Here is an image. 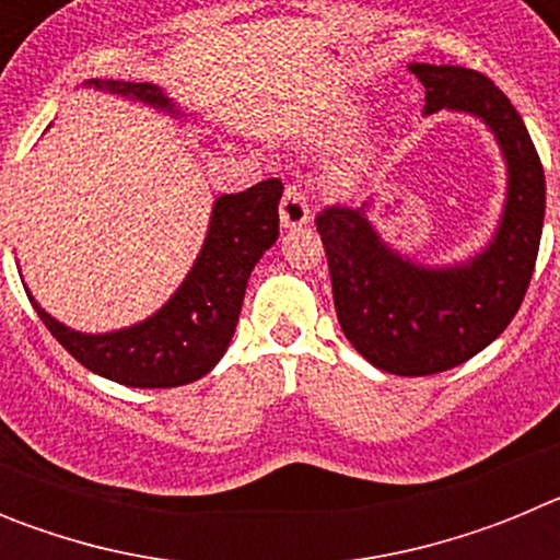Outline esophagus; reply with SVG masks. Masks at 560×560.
I'll use <instances>...</instances> for the list:
<instances>
[{
	"mask_svg": "<svg viewBox=\"0 0 560 560\" xmlns=\"http://www.w3.org/2000/svg\"><path fill=\"white\" fill-rule=\"evenodd\" d=\"M311 221V207L300 185H285L283 201H280V224L285 230H300Z\"/></svg>",
	"mask_w": 560,
	"mask_h": 560,
	"instance_id": "esophagus-1",
	"label": "esophagus"
}]
</instances>
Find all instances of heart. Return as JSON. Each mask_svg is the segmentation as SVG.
Listing matches in <instances>:
<instances>
[{
  "instance_id": "obj_1",
  "label": "heart",
  "mask_w": 560,
  "mask_h": 560,
  "mask_svg": "<svg viewBox=\"0 0 560 560\" xmlns=\"http://www.w3.org/2000/svg\"><path fill=\"white\" fill-rule=\"evenodd\" d=\"M359 162L361 160H348V162H345V165H341V176H350V173H353L355 171V165H359Z\"/></svg>"
}]
</instances>
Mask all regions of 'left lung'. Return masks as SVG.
<instances>
[{
    "mask_svg": "<svg viewBox=\"0 0 560 560\" xmlns=\"http://www.w3.org/2000/svg\"><path fill=\"white\" fill-rule=\"evenodd\" d=\"M427 108L474 114L508 162V201L493 241L468 264L429 269L389 249L364 207H325L316 232L328 255L334 305L348 341L393 375L452 370L502 334L522 305L544 226V167L513 103L477 69L409 63Z\"/></svg>",
    "mask_w": 560,
    "mask_h": 560,
    "instance_id": "8db88e82",
    "label": "left lung"
}]
</instances>
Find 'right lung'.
<instances>
[{
    "label": "right lung",
    "instance_id": "add662e5",
    "mask_svg": "<svg viewBox=\"0 0 560 560\" xmlns=\"http://www.w3.org/2000/svg\"><path fill=\"white\" fill-rule=\"evenodd\" d=\"M86 86L176 114L153 83L89 81ZM280 179H266L244 192H224L215 199L210 230L190 275L145 323L112 334H78L52 319L27 294L30 303L67 353L92 373L140 389L190 384L210 373L230 348L252 269L280 235Z\"/></svg>",
    "mask_w": 560,
    "mask_h": 560
}]
</instances>
